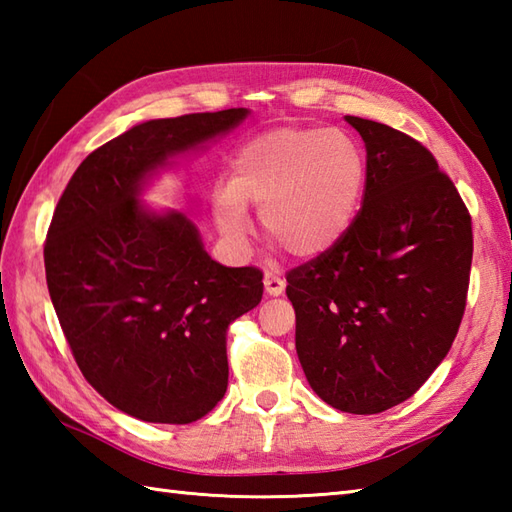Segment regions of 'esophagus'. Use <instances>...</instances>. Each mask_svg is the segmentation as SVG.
<instances>
[{"instance_id": "1", "label": "esophagus", "mask_w": 512, "mask_h": 512, "mask_svg": "<svg viewBox=\"0 0 512 512\" xmlns=\"http://www.w3.org/2000/svg\"><path fill=\"white\" fill-rule=\"evenodd\" d=\"M264 286H266V292H268L270 297H279V295H284V290H286V281L281 279L279 275L266 273V277H264Z\"/></svg>"}]
</instances>
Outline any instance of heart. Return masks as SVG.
<instances>
[{"label": "heart", "instance_id": "obj_1", "mask_svg": "<svg viewBox=\"0 0 512 512\" xmlns=\"http://www.w3.org/2000/svg\"><path fill=\"white\" fill-rule=\"evenodd\" d=\"M365 173L361 147L339 129H268L235 151L228 184L213 191V220L228 244L244 248L253 204L268 237L290 255L317 259L350 233Z\"/></svg>", "mask_w": 512, "mask_h": 512}]
</instances>
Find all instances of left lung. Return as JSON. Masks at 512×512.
<instances>
[{"label":"left lung","mask_w":512,"mask_h":512,"mask_svg":"<svg viewBox=\"0 0 512 512\" xmlns=\"http://www.w3.org/2000/svg\"><path fill=\"white\" fill-rule=\"evenodd\" d=\"M367 151L363 206L328 255L286 275L310 387L345 413L411 398L449 354L473 259L471 215L418 140L345 116Z\"/></svg>","instance_id":"obj_1"}]
</instances>
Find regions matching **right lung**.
<instances>
[{
	"label": "right lung",
	"mask_w": 512,
	"mask_h": 512,
	"mask_svg": "<svg viewBox=\"0 0 512 512\" xmlns=\"http://www.w3.org/2000/svg\"><path fill=\"white\" fill-rule=\"evenodd\" d=\"M248 114L140 123L92 151L54 209L43 246L52 306L85 380L127 416L189 424L226 394V330L262 301V270L217 264L187 215L145 209L140 193Z\"/></svg>",
	"instance_id": "add662e5"
}]
</instances>
